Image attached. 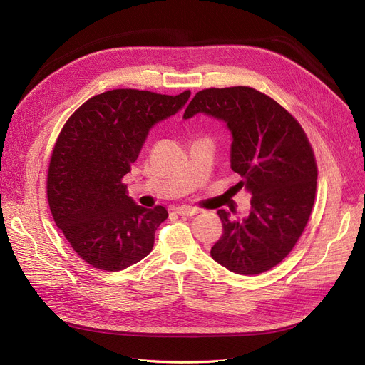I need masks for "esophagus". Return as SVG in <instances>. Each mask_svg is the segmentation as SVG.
<instances>
[{
	"instance_id": "obj_1",
	"label": "esophagus",
	"mask_w": 365,
	"mask_h": 365,
	"mask_svg": "<svg viewBox=\"0 0 365 365\" xmlns=\"http://www.w3.org/2000/svg\"><path fill=\"white\" fill-rule=\"evenodd\" d=\"M175 212L180 216H195L200 213V210L195 207H178V208H175Z\"/></svg>"
}]
</instances>
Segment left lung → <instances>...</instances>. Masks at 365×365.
<instances>
[{"label":"left lung","instance_id":"1","mask_svg":"<svg viewBox=\"0 0 365 365\" xmlns=\"http://www.w3.org/2000/svg\"><path fill=\"white\" fill-rule=\"evenodd\" d=\"M200 113L227 123L231 169L251 193L248 217L233 220L219 210L224 233L210 254L231 272L269 271L291 252L312 212L318 170L311 143L283 106L250 86L196 93L184 118Z\"/></svg>","mask_w":365,"mask_h":365}]
</instances>
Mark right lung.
<instances>
[{"instance_id": "add662e5", "label": "right lung", "mask_w": 365, "mask_h": 365, "mask_svg": "<svg viewBox=\"0 0 365 365\" xmlns=\"http://www.w3.org/2000/svg\"><path fill=\"white\" fill-rule=\"evenodd\" d=\"M189 97L190 91L113 90L91 97L63 125L48 165V205L65 239L91 267L121 271L152 251L168 210L135 204L121 180L150 128Z\"/></svg>"}]
</instances>
